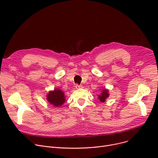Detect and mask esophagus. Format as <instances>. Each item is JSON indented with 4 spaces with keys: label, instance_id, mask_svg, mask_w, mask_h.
Returning <instances> with one entry per match:
<instances>
[{
    "label": "esophagus",
    "instance_id": "obj_1",
    "mask_svg": "<svg viewBox=\"0 0 158 158\" xmlns=\"http://www.w3.org/2000/svg\"><path fill=\"white\" fill-rule=\"evenodd\" d=\"M76 89H82V88H83V86H82V85H76Z\"/></svg>",
    "mask_w": 158,
    "mask_h": 158
}]
</instances>
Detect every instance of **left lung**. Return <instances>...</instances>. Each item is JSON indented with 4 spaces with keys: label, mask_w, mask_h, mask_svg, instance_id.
<instances>
[{
    "label": "left lung",
    "mask_w": 158,
    "mask_h": 158,
    "mask_svg": "<svg viewBox=\"0 0 158 158\" xmlns=\"http://www.w3.org/2000/svg\"><path fill=\"white\" fill-rule=\"evenodd\" d=\"M109 96H110L109 90L106 88H104L101 89V94L98 95V99H99V101L101 102H104L106 100V98H108Z\"/></svg>",
    "instance_id": "1"
}]
</instances>
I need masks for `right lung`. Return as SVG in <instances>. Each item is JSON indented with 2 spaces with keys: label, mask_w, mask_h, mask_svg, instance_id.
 Returning a JSON list of instances; mask_svg holds the SVG:
<instances>
[{
  "label": "right lung",
  "mask_w": 158,
  "mask_h": 158,
  "mask_svg": "<svg viewBox=\"0 0 158 158\" xmlns=\"http://www.w3.org/2000/svg\"><path fill=\"white\" fill-rule=\"evenodd\" d=\"M47 101L56 107H61L65 102L64 93L59 88L49 91L47 95Z\"/></svg>",
  "instance_id": "right-lung-1"
}]
</instances>
